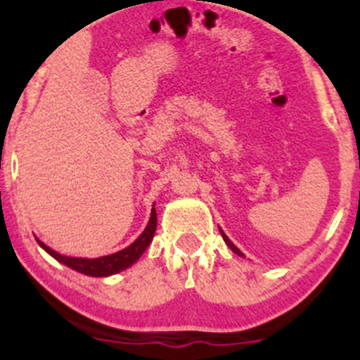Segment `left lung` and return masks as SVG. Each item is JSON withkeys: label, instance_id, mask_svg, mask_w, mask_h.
I'll list each match as a JSON object with an SVG mask.
<instances>
[{"label": "left lung", "instance_id": "left-lung-1", "mask_svg": "<svg viewBox=\"0 0 360 360\" xmlns=\"http://www.w3.org/2000/svg\"><path fill=\"white\" fill-rule=\"evenodd\" d=\"M221 235H223V240H225L226 243H229V247H230V249H232V250L235 252V254H238V255H243V254H242V252H240V250H238V249H237V247H235V245H233V243L229 240V237H226V235H225V233H223V232H221Z\"/></svg>", "mask_w": 360, "mask_h": 360}]
</instances>
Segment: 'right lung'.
Returning a JSON list of instances; mask_svg holds the SVG:
<instances>
[{
  "instance_id": "obj_1",
  "label": "right lung",
  "mask_w": 360,
  "mask_h": 360,
  "mask_svg": "<svg viewBox=\"0 0 360 360\" xmlns=\"http://www.w3.org/2000/svg\"><path fill=\"white\" fill-rule=\"evenodd\" d=\"M155 226H157V213L155 208H152V214L150 220H148V225L146 226L142 235L135 240L131 245H128L127 249L115 252L111 255H105V257H98V259H81V257H65V255L57 254L56 250H52L51 247L45 245L44 242H39V245L42 247L52 255L53 259H57L59 262L64 264V266L71 267V269L82 272L86 276H94V278H105V276H111L117 274V272L127 269L130 267L131 264L137 262L140 255L143 254V250L147 249L148 243L152 242L155 233Z\"/></svg>"
}]
</instances>
